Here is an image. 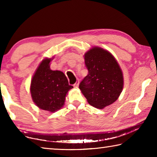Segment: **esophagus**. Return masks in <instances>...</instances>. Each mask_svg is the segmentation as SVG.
I'll return each instance as SVG.
<instances>
[{"mask_svg":"<svg viewBox=\"0 0 157 157\" xmlns=\"http://www.w3.org/2000/svg\"><path fill=\"white\" fill-rule=\"evenodd\" d=\"M79 79H77V81H76L75 83L73 84V85H74V86H75V87H78V85H79Z\"/></svg>","mask_w":157,"mask_h":157,"instance_id":"esophagus-1","label":"esophagus"}]
</instances>
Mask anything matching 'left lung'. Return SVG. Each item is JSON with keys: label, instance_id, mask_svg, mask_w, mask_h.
Wrapping results in <instances>:
<instances>
[{"label": "left lung", "instance_id": "left-lung-1", "mask_svg": "<svg viewBox=\"0 0 157 157\" xmlns=\"http://www.w3.org/2000/svg\"><path fill=\"white\" fill-rule=\"evenodd\" d=\"M88 75L79 88L89 104L103 109L118 99L123 88V73L110 52L94 47L84 55Z\"/></svg>", "mask_w": 157, "mask_h": 157}]
</instances>
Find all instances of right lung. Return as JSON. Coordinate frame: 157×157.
I'll return each mask as SVG.
<instances>
[{
    "label": "right lung",
    "mask_w": 157,
    "mask_h": 157,
    "mask_svg": "<svg viewBox=\"0 0 157 157\" xmlns=\"http://www.w3.org/2000/svg\"><path fill=\"white\" fill-rule=\"evenodd\" d=\"M51 59H45L37 68L31 81L34 102L41 109L55 112L63 107L65 98L73 86L68 84L64 73L50 68Z\"/></svg>",
    "instance_id": "obj_1"
}]
</instances>
